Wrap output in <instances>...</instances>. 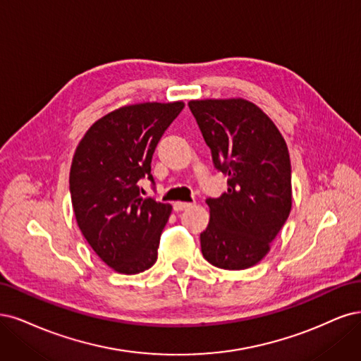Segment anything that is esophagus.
Segmentation results:
<instances>
[{
  "label": "esophagus",
  "instance_id": "esophagus-1",
  "mask_svg": "<svg viewBox=\"0 0 361 361\" xmlns=\"http://www.w3.org/2000/svg\"><path fill=\"white\" fill-rule=\"evenodd\" d=\"M192 204L190 202H184V201H177L173 202V210L176 212H183V210H188V208H190Z\"/></svg>",
  "mask_w": 361,
  "mask_h": 361
}]
</instances>
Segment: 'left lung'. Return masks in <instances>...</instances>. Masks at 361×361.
<instances>
[{
	"label": "left lung",
	"instance_id": "8db88e82",
	"mask_svg": "<svg viewBox=\"0 0 361 361\" xmlns=\"http://www.w3.org/2000/svg\"><path fill=\"white\" fill-rule=\"evenodd\" d=\"M189 108L214 166L228 176V190L207 200L202 255L219 269H250L270 252L293 207L286 142L269 115L243 97L190 100Z\"/></svg>",
	"mask_w": 361,
	"mask_h": 361
}]
</instances>
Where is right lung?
I'll list each match as a JSON object with an SVG mask.
<instances>
[{
	"instance_id": "add662e5",
	"label": "right lung",
	"mask_w": 361,
	"mask_h": 361,
	"mask_svg": "<svg viewBox=\"0 0 361 361\" xmlns=\"http://www.w3.org/2000/svg\"><path fill=\"white\" fill-rule=\"evenodd\" d=\"M184 102L126 104L103 115L76 147L71 195L78 226L114 271L136 274L157 259L171 204L142 197L137 181L151 177V159Z\"/></svg>"
}]
</instances>
